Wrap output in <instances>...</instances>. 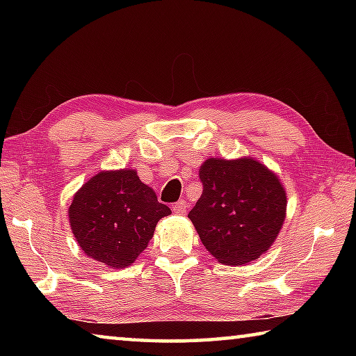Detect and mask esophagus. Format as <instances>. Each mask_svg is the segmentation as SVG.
Segmentation results:
<instances>
[{
    "label": "esophagus",
    "mask_w": 356,
    "mask_h": 356,
    "mask_svg": "<svg viewBox=\"0 0 356 356\" xmlns=\"http://www.w3.org/2000/svg\"><path fill=\"white\" fill-rule=\"evenodd\" d=\"M186 209H188V202L186 201H179V202H176L172 206V210H174V213H177V215H185L186 213Z\"/></svg>",
    "instance_id": "esophagus-1"
}]
</instances>
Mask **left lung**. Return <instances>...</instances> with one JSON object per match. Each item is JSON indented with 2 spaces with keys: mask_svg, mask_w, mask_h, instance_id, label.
Returning <instances> with one entry per match:
<instances>
[{
  "mask_svg": "<svg viewBox=\"0 0 356 356\" xmlns=\"http://www.w3.org/2000/svg\"><path fill=\"white\" fill-rule=\"evenodd\" d=\"M202 195L188 218L216 261L243 265L278 237L287 196L278 176L250 156L207 159L200 168Z\"/></svg>",
  "mask_w": 356,
  "mask_h": 356,
  "instance_id": "1",
  "label": "left lung"
}]
</instances>
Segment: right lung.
<instances>
[{"instance_id": "right-lung-1", "label": "right lung", "mask_w": 356, "mask_h": 356, "mask_svg": "<svg viewBox=\"0 0 356 356\" xmlns=\"http://www.w3.org/2000/svg\"><path fill=\"white\" fill-rule=\"evenodd\" d=\"M170 213L135 170H118L97 172L75 193L69 221L84 254L125 268L147 248L159 220Z\"/></svg>"}]
</instances>
